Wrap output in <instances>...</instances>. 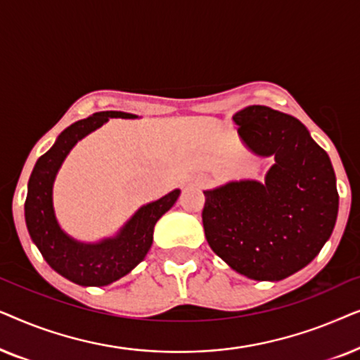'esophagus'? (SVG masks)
Here are the masks:
<instances>
[{"instance_id":"obj_1","label":"esophagus","mask_w":360,"mask_h":360,"mask_svg":"<svg viewBox=\"0 0 360 360\" xmlns=\"http://www.w3.org/2000/svg\"><path fill=\"white\" fill-rule=\"evenodd\" d=\"M193 185L198 186V188H203V186L208 185V180H206L205 176H198V179L193 180Z\"/></svg>"}]
</instances>
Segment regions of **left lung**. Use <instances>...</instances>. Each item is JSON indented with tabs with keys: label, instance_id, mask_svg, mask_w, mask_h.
<instances>
[{
	"label": "left lung",
	"instance_id": "1",
	"mask_svg": "<svg viewBox=\"0 0 360 360\" xmlns=\"http://www.w3.org/2000/svg\"><path fill=\"white\" fill-rule=\"evenodd\" d=\"M259 157H274L265 181H229L205 191V236L231 269L252 280H283L311 262L331 236L339 195L331 160L297 117L269 106L233 116Z\"/></svg>",
	"mask_w": 360,
	"mask_h": 360
}]
</instances>
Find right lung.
<instances>
[{
	"label": "right lung",
	"instance_id": "1",
	"mask_svg": "<svg viewBox=\"0 0 360 360\" xmlns=\"http://www.w3.org/2000/svg\"><path fill=\"white\" fill-rule=\"evenodd\" d=\"M110 117L134 120L137 116L122 111H101L68 126L57 137L56 144L37 159L24 203L29 236L42 257L57 274L83 287L110 285L142 262L152 245L155 223L175 205L180 195V190H174L160 200L144 205L115 238H106L100 243H80L63 233L53 213V180L72 147Z\"/></svg>",
	"mask_w": 360,
	"mask_h": 360
}]
</instances>
